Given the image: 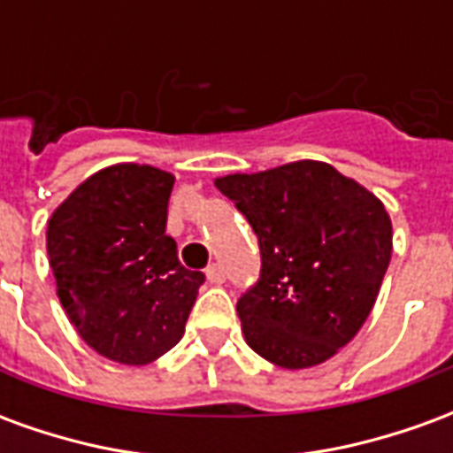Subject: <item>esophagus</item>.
I'll use <instances>...</instances> for the list:
<instances>
[{"label": "esophagus", "instance_id": "34e87169", "mask_svg": "<svg viewBox=\"0 0 453 453\" xmlns=\"http://www.w3.org/2000/svg\"><path fill=\"white\" fill-rule=\"evenodd\" d=\"M206 276H208V281H211V284L220 286L223 281H226V269H223L220 265H208Z\"/></svg>", "mask_w": 453, "mask_h": 453}]
</instances>
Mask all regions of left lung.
<instances>
[{"instance_id": "obj_1", "label": "left lung", "mask_w": 453, "mask_h": 453, "mask_svg": "<svg viewBox=\"0 0 453 453\" xmlns=\"http://www.w3.org/2000/svg\"><path fill=\"white\" fill-rule=\"evenodd\" d=\"M259 242V279L237 301L247 344L281 369L330 359L376 303L393 250L386 208L333 165L301 159L216 179Z\"/></svg>"}]
</instances>
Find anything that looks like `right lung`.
<instances>
[{
    "label": "right lung",
    "mask_w": 453,
    "mask_h": 453,
    "mask_svg": "<svg viewBox=\"0 0 453 453\" xmlns=\"http://www.w3.org/2000/svg\"><path fill=\"white\" fill-rule=\"evenodd\" d=\"M174 177L113 165L74 188L48 223V257L70 323L92 349L128 366L150 364L184 334L201 272L165 235Z\"/></svg>",
    "instance_id": "obj_1"
}]
</instances>
